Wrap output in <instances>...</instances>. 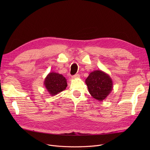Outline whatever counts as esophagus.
Instances as JSON below:
<instances>
[{
	"instance_id": "obj_1",
	"label": "esophagus",
	"mask_w": 150,
	"mask_h": 150,
	"mask_svg": "<svg viewBox=\"0 0 150 150\" xmlns=\"http://www.w3.org/2000/svg\"><path fill=\"white\" fill-rule=\"evenodd\" d=\"M80 78L79 74H75V75L72 76V78H73V79H75V78Z\"/></svg>"
}]
</instances>
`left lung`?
<instances>
[{"label": "left lung", "instance_id": "1", "mask_svg": "<svg viewBox=\"0 0 150 150\" xmlns=\"http://www.w3.org/2000/svg\"><path fill=\"white\" fill-rule=\"evenodd\" d=\"M91 96L99 101L104 100L112 90L113 82L110 76L100 70L92 72L85 80Z\"/></svg>", "mask_w": 150, "mask_h": 150}]
</instances>
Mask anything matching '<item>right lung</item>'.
Here are the masks:
<instances>
[{"label":"right lung","mask_w":150,"mask_h":150,"mask_svg":"<svg viewBox=\"0 0 150 150\" xmlns=\"http://www.w3.org/2000/svg\"><path fill=\"white\" fill-rule=\"evenodd\" d=\"M44 85L50 95L53 96L65 90L67 83L66 78L62 75L50 72L45 78Z\"/></svg>","instance_id":"1"}]
</instances>
